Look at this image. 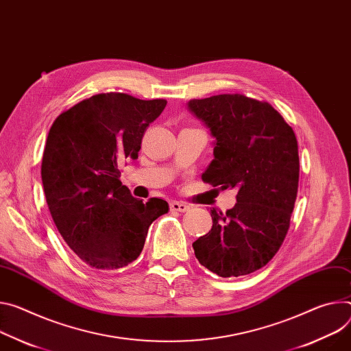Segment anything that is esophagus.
Listing matches in <instances>:
<instances>
[{"mask_svg": "<svg viewBox=\"0 0 351 351\" xmlns=\"http://www.w3.org/2000/svg\"><path fill=\"white\" fill-rule=\"evenodd\" d=\"M189 208H190V206L186 204V203H182V202H172V203H171V210H172V211L184 213V211H187Z\"/></svg>", "mask_w": 351, "mask_h": 351, "instance_id": "1", "label": "esophagus"}]
</instances>
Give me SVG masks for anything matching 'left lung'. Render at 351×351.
<instances>
[{
	"instance_id": "1",
	"label": "left lung",
	"mask_w": 351,
	"mask_h": 351,
	"mask_svg": "<svg viewBox=\"0 0 351 351\" xmlns=\"http://www.w3.org/2000/svg\"><path fill=\"white\" fill-rule=\"evenodd\" d=\"M187 108L215 138L202 179L238 190L226 214L211 210L213 228L193 242L195 254L219 277L250 274L273 259L290 228L300 179L295 134L270 104L241 93L192 99Z\"/></svg>"
}]
</instances>
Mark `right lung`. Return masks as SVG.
<instances>
[{
  "mask_svg": "<svg viewBox=\"0 0 351 351\" xmlns=\"http://www.w3.org/2000/svg\"><path fill=\"white\" fill-rule=\"evenodd\" d=\"M165 106V99L98 93L50 127L42 159L46 202L62 239L92 269L134 262L152 221L169 210L162 199L143 203L120 182V167L138 158L147 127Z\"/></svg>",
  "mask_w": 351,
  "mask_h": 351,
  "instance_id": "1",
  "label": "right lung"
}]
</instances>
